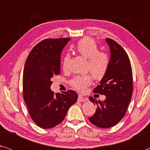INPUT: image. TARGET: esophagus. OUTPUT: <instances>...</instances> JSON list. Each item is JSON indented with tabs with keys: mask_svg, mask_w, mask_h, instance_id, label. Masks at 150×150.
Masks as SVG:
<instances>
[{
	"mask_svg": "<svg viewBox=\"0 0 150 150\" xmlns=\"http://www.w3.org/2000/svg\"><path fill=\"white\" fill-rule=\"evenodd\" d=\"M87 100H88L87 98H84L81 95L78 96V98H77L78 102H85V101H87Z\"/></svg>",
	"mask_w": 150,
	"mask_h": 150,
	"instance_id": "obj_1",
	"label": "esophagus"
}]
</instances>
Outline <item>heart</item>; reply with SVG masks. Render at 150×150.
I'll use <instances>...</instances> for the list:
<instances>
[{
	"mask_svg": "<svg viewBox=\"0 0 150 150\" xmlns=\"http://www.w3.org/2000/svg\"><path fill=\"white\" fill-rule=\"evenodd\" d=\"M75 50L83 57L87 59V70L89 71L95 79L100 80L105 77L109 68L110 58L106 53L100 52L95 40L89 38L81 39L76 45ZM69 59V55L68 54L65 55L63 58L62 67L64 70L67 69ZM91 82V76L85 75L74 77L71 80L70 85L79 92L83 93L85 92Z\"/></svg>",
	"mask_w": 150,
	"mask_h": 150,
	"instance_id": "1",
	"label": "heart"
}]
</instances>
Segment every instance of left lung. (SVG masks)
<instances>
[{
  "label": "left lung",
  "instance_id": "1",
  "mask_svg": "<svg viewBox=\"0 0 150 150\" xmlns=\"http://www.w3.org/2000/svg\"><path fill=\"white\" fill-rule=\"evenodd\" d=\"M110 47V65L106 75L93 93L106 96L104 101L89 100L97 105L94 115L88 120L101 128L112 127L124 117L132 95L133 77L129 57L122 47L115 40L106 38Z\"/></svg>",
  "mask_w": 150,
  "mask_h": 150
}]
</instances>
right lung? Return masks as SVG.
Returning a JSON list of instances; mask_svg holds the SVG:
<instances>
[{"label":"right lung","instance_id":"1","mask_svg":"<svg viewBox=\"0 0 150 150\" xmlns=\"http://www.w3.org/2000/svg\"><path fill=\"white\" fill-rule=\"evenodd\" d=\"M70 40L45 39L30 52L23 73V97L32 120L44 129L54 128L64 120L78 95L69 90L55 94L50 89L52 78L60 73V55Z\"/></svg>","mask_w":150,"mask_h":150}]
</instances>
